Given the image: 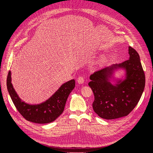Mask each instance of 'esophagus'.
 Segmentation results:
<instances>
[{
  "instance_id": "34e87169",
  "label": "esophagus",
  "mask_w": 153,
  "mask_h": 153,
  "mask_svg": "<svg viewBox=\"0 0 153 153\" xmlns=\"http://www.w3.org/2000/svg\"><path fill=\"white\" fill-rule=\"evenodd\" d=\"M77 82L79 84H82L84 82V78L82 76H78V78H77Z\"/></svg>"
}]
</instances>
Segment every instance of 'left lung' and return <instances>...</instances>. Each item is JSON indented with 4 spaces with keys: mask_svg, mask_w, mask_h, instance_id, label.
<instances>
[{
    "mask_svg": "<svg viewBox=\"0 0 153 153\" xmlns=\"http://www.w3.org/2000/svg\"><path fill=\"white\" fill-rule=\"evenodd\" d=\"M129 58L121 64H113L90 76L89 85L94 96L92 108L99 117L115 119L128 115L139 101L145 87V74L137 51L128 48ZM121 67L127 72L126 79L115 86L109 82L114 69Z\"/></svg>",
    "mask_w": 153,
    "mask_h": 153,
    "instance_id": "left-lung-1",
    "label": "left lung"
}]
</instances>
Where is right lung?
I'll return each instance as SVG.
<instances>
[{"mask_svg": "<svg viewBox=\"0 0 153 153\" xmlns=\"http://www.w3.org/2000/svg\"><path fill=\"white\" fill-rule=\"evenodd\" d=\"M75 86V80H71L62 85L45 102L31 105L22 101L16 93L11 84L10 71L7 77V91L15 107L27 121L38 124L52 123L63 112L67 99Z\"/></svg>", "mask_w": 153, "mask_h": 153, "instance_id": "1", "label": "right lung"}]
</instances>
